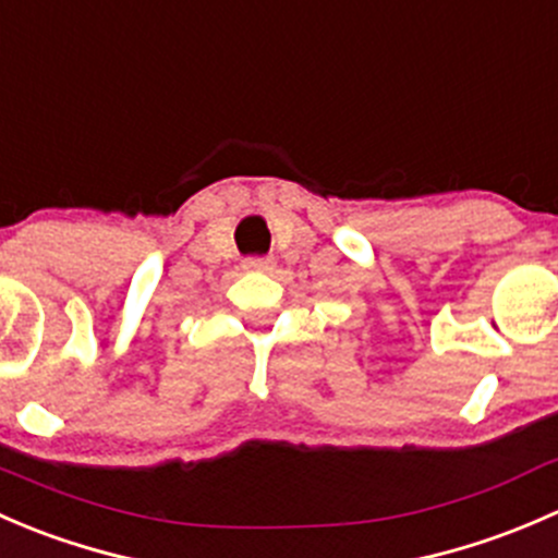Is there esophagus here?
<instances>
[{
	"instance_id": "obj_1",
	"label": "esophagus",
	"mask_w": 558,
	"mask_h": 558,
	"mask_svg": "<svg viewBox=\"0 0 558 558\" xmlns=\"http://www.w3.org/2000/svg\"><path fill=\"white\" fill-rule=\"evenodd\" d=\"M243 269H247V272H272L275 262H272V258L251 256V258H245V262H243Z\"/></svg>"
}]
</instances>
